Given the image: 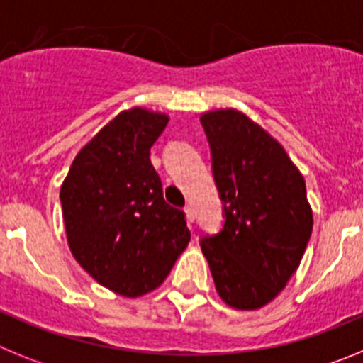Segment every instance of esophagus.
<instances>
[{
	"label": "esophagus",
	"instance_id": "34e87169",
	"mask_svg": "<svg viewBox=\"0 0 363 363\" xmlns=\"http://www.w3.org/2000/svg\"><path fill=\"white\" fill-rule=\"evenodd\" d=\"M185 218H187V221L189 223H192V221L196 220V214H194V209H192V205H187V207H185Z\"/></svg>",
	"mask_w": 363,
	"mask_h": 363
}]
</instances>
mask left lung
<instances>
[{
  "label": "left lung",
  "mask_w": 363,
  "mask_h": 363,
  "mask_svg": "<svg viewBox=\"0 0 363 363\" xmlns=\"http://www.w3.org/2000/svg\"><path fill=\"white\" fill-rule=\"evenodd\" d=\"M223 229L201 238L220 298L238 311L267 306L296 272L313 233L306 179L284 147L236 108L201 114Z\"/></svg>",
  "instance_id": "obj_1"
}]
</instances>
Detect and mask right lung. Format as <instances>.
Masks as SVG:
<instances>
[{
	"label": "right lung",
	"instance_id": "add662e5",
	"mask_svg": "<svg viewBox=\"0 0 363 363\" xmlns=\"http://www.w3.org/2000/svg\"><path fill=\"white\" fill-rule=\"evenodd\" d=\"M167 123L149 108L120 112L79 150L60 191L76 262L127 298L160 287L191 240L185 213L163 200L150 163Z\"/></svg>",
	"mask_w": 363,
	"mask_h": 363
}]
</instances>
